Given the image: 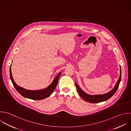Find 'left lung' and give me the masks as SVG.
<instances>
[{
    "instance_id": "1",
    "label": "left lung",
    "mask_w": 131,
    "mask_h": 131,
    "mask_svg": "<svg viewBox=\"0 0 131 131\" xmlns=\"http://www.w3.org/2000/svg\"><path fill=\"white\" fill-rule=\"evenodd\" d=\"M121 68V66H120ZM121 78H122V72H121V68H120V76L119 78L114 86V88L110 91L109 92L104 94H100V95H91L89 94H87L84 91H83L78 86L77 83L75 82V86L77 89L78 92L79 93V95L85 101L91 103H98L100 102H102L104 101H106L108 100H109L110 98H111L116 92L117 91L119 83L121 81Z\"/></svg>"
}]
</instances>
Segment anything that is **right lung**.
<instances>
[{"instance_id":"1","label":"right lung","mask_w":131,"mask_h":131,"mask_svg":"<svg viewBox=\"0 0 131 131\" xmlns=\"http://www.w3.org/2000/svg\"><path fill=\"white\" fill-rule=\"evenodd\" d=\"M9 74H10V78L12 81V82L14 87L15 88V89L19 94H20L22 96L27 99H29L33 100H41L45 98H47L52 94V93L55 89L56 87H57L58 80L61 74V72H60L56 77V78H54V79L53 80L51 84L48 87H47L45 89L38 90H27L18 86L15 82L12 77V71H11V65L10 66V68H9Z\"/></svg>"}]
</instances>
